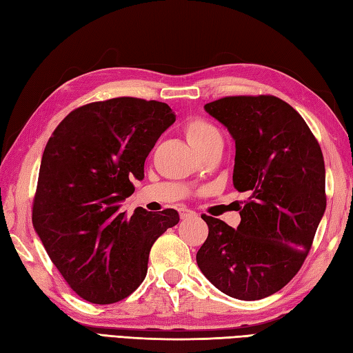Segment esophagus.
<instances>
[{
	"instance_id": "esophagus-1",
	"label": "esophagus",
	"mask_w": 353,
	"mask_h": 353,
	"mask_svg": "<svg viewBox=\"0 0 353 353\" xmlns=\"http://www.w3.org/2000/svg\"><path fill=\"white\" fill-rule=\"evenodd\" d=\"M197 214L191 211V209H186V208H182L181 209V219L185 220V219H190V216H196Z\"/></svg>"
}]
</instances>
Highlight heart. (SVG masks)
Masks as SVG:
<instances>
[{"instance_id":"obj_1","label":"heart","mask_w":353,"mask_h":353,"mask_svg":"<svg viewBox=\"0 0 353 353\" xmlns=\"http://www.w3.org/2000/svg\"><path fill=\"white\" fill-rule=\"evenodd\" d=\"M183 132L186 139H188V142L194 148L203 145L205 142L211 141L215 137H220L219 129L203 118L188 119L183 127Z\"/></svg>"}]
</instances>
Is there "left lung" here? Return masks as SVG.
<instances>
[{
  "mask_svg": "<svg viewBox=\"0 0 353 353\" xmlns=\"http://www.w3.org/2000/svg\"><path fill=\"white\" fill-rule=\"evenodd\" d=\"M205 109L234 137V186L249 197L236 229L201 215L209 234L197 264L224 294L259 301L283 288L311 250L326 209L323 153L301 114L274 95L223 97Z\"/></svg>",
  "mask_w": 353,
  "mask_h": 353,
  "instance_id": "1",
  "label": "left lung"
}]
</instances>
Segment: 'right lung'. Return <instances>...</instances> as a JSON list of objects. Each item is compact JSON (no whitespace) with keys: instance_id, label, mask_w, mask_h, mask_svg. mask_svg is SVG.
Segmentation results:
<instances>
[{"instance_id":"obj_1","label":"right lung","mask_w":353,"mask_h":353,"mask_svg":"<svg viewBox=\"0 0 353 353\" xmlns=\"http://www.w3.org/2000/svg\"><path fill=\"white\" fill-rule=\"evenodd\" d=\"M176 121L167 103L118 97L74 109L45 145L32 220L50 259L83 301H123L145 279L152 245L179 214L119 212L156 141Z\"/></svg>"}]
</instances>
